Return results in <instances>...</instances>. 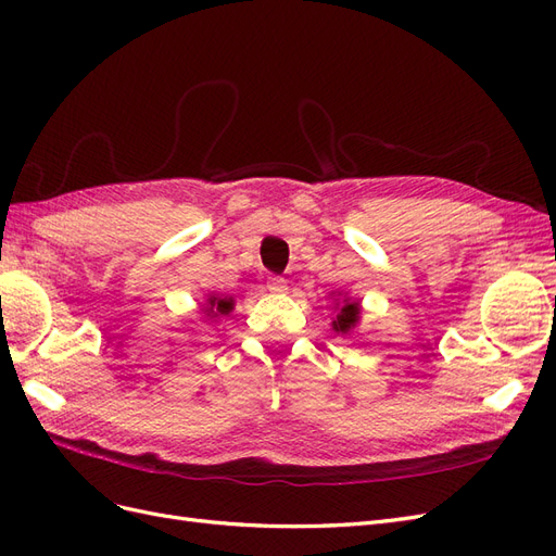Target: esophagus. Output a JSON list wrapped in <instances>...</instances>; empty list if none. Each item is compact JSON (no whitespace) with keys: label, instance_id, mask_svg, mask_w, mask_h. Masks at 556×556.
Returning <instances> with one entry per match:
<instances>
[{"label":"esophagus","instance_id":"obj_1","mask_svg":"<svg viewBox=\"0 0 556 556\" xmlns=\"http://www.w3.org/2000/svg\"><path fill=\"white\" fill-rule=\"evenodd\" d=\"M266 288L271 292H285L288 290V285H285V278H280V276H268Z\"/></svg>","mask_w":556,"mask_h":556}]
</instances>
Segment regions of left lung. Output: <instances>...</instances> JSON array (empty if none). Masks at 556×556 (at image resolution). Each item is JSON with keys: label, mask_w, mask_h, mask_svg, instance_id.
Returning a JSON list of instances; mask_svg holds the SVG:
<instances>
[{"label": "left lung", "mask_w": 556, "mask_h": 556, "mask_svg": "<svg viewBox=\"0 0 556 556\" xmlns=\"http://www.w3.org/2000/svg\"><path fill=\"white\" fill-rule=\"evenodd\" d=\"M339 306V304H336ZM359 323V301H350L343 299V304L339 306V313H336V319L331 323L336 333H348L350 329H355Z\"/></svg>", "instance_id": "obj_1"}]
</instances>
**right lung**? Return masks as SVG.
Returning a JSON list of instances; mask_svg holds the SVG:
<instances>
[{
	"label": "right lung",
	"mask_w": 556,
	"mask_h": 556,
	"mask_svg": "<svg viewBox=\"0 0 556 556\" xmlns=\"http://www.w3.org/2000/svg\"><path fill=\"white\" fill-rule=\"evenodd\" d=\"M233 308V299L231 296H220V294H211L206 299V306H204V313L206 317L211 319H220L225 315H229Z\"/></svg>",
	"instance_id": "1"
}]
</instances>
